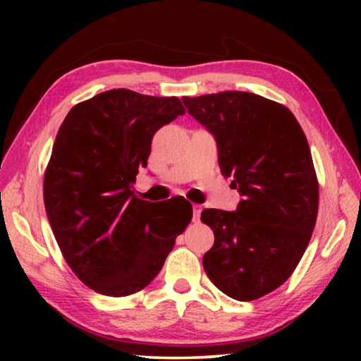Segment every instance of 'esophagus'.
Returning a JSON list of instances; mask_svg holds the SVG:
<instances>
[{"mask_svg":"<svg viewBox=\"0 0 361 361\" xmlns=\"http://www.w3.org/2000/svg\"><path fill=\"white\" fill-rule=\"evenodd\" d=\"M200 212H202V207L197 205V204H194V205H192V215H194V221H199V218H200Z\"/></svg>","mask_w":361,"mask_h":361,"instance_id":"1","label":"esophagus"}]
</instances>
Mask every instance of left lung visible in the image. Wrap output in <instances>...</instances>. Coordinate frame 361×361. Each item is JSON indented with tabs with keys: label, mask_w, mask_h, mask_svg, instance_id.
<instances>
[{
	"label": "left lung",
	"mask_w": 361,
	"mask_h": 361,
	"mask_svg": "<svg viewBox=\"0 0 361 361\" xmlns=\"http://www.w3.org/2000/svg\"><path fill=\"white\" fill-rule=\"evenodd\" d=\"M181 100L213 133L221 173L242 195L235 212H202L215 234L204 269L224 295L255 301L290 279L312 237L319 180L307 138L288 108L261 95L228 90Z\"/></svg>",
	"instance_id": "left-lung-1"
}]
</instances>
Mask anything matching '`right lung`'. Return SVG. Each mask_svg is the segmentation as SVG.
Returning <instances> with one entry per match:
<instances>
[{"mask_svg": "<svg viewBox=\"0 0 361 361\" xmlns=\"http://www.w3.org/2000/svg\"><path fill=\"white\" fill-rule=\"evenodd\" d=\"M176 97L111 89L78 103L54 142L42 194L66 264L105 296L143 290L191 223L185 197L148 202L133 194L151 140L185 114Z\"/></svg>", "mask_w": 361, "mask_h": 361, "instance_id": "1", "label": "right lung"}]
</instances>
